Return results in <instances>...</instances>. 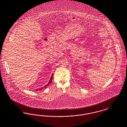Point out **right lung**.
Wrapping results in <instances>:
<instances>
[{
  "label": "right lung",
  "instance_id": "right-lung-1",
  "mask_svg": "<svg viewBox=\"0 0 127 127\" xmlns=\"http://www.w3.org/2000/svg\"><path fill=\"white\" fill-rule=\"evenodd\" d=\"M52 77H53V74L52 75V76H51V79H50V81L49 82V83L45 85V86H44L43 87H42V88H39V89H37V90H36V91H37V90H40L41 89H44V88H46V87L47 86H48L50 84H51V82H52Z\"/></svg>",
  "mask_w": 127,
  "mask_h": 127
}]
</instances>
